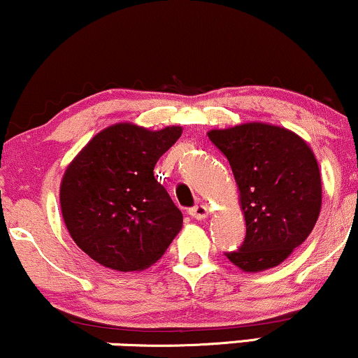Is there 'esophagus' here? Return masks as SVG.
I'll use <instances>...</instances> for the list:
<instances>
[{"label": "esophagus", "instance_id": "34e87169", "mask_svg": "<svg viewBox=\"0 0 358 358\" xmlns=\"http://www.w3.org/2000/svg\"><path fill=\"white\" fill-rule=\"evenodd\" d=\"M189 216H192V217H194V220H197V221L204 220V217L208 216V208H206V206H203V204L194 206V208L189 209Z\"/></svg>", "mask_w": 358, "mask_h": 358}]
</instances>
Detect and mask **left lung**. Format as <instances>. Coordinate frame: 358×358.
<instances>
[{
  "mask_svg": "<svg viewBox=\"0 0 358 358\" xmlns=\"http://www.w3.org/2000/svg\"><path fill=\"white\" fill-rule=\"evenodd\" d=\"M208 137L229 161L246 221L245 243L226 256L248 273L278 266L308 238L320 214L315 154L292 130L262 122L209 130Z\"/></svg>",
  "mask_w": 358,
  "mask_h": 358,
  "instance_id": "obj_1",
  "label": "left lung"
}]
</instances>
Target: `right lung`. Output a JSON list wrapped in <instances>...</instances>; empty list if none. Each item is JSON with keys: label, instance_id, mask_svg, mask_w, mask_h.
Listing matches in <instances>:
<instances>
[{"label": "right lung", "instance_id": "add662e5", "mask_svg": "<svg viewBox=\"0 0 358 358\" xmlns=\"http://www.w3.org/2000/svg\"><path fill=\"white\" fill-rule=\"evenodd\" d=\"M182 129L134 124L103 129L63 174L60 206L83 253L117 271H141L166 253L182 213L154 178V167Z\"/></svg>", "mask_w": 358, "mask_h": 358}]
</instances>
